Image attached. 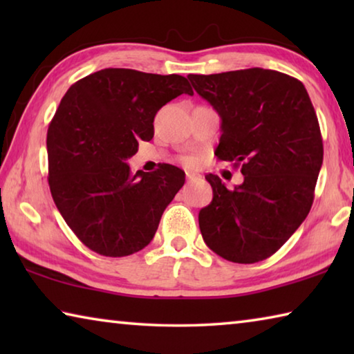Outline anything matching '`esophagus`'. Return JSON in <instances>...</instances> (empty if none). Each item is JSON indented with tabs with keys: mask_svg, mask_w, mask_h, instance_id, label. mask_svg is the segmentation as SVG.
Segmentation results:
<instances>
[{
	"mask_svg": "<svg viewBox=\"0 0 354 354\" xmlns=\"http://www.w3.org/2000/svg\"><path fill=\"white\" fill-rule=\"evenodd\" d=\"M185 178H187L189 181H192V179L198 178V173H195V171H187V173H185Z\"/></svg>",
	"mask_w": 354,
	"mask_h": 354,
	"instance_id": "esophagus-1",
	"label": "esophagus"
}]
</instances>
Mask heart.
I'll return each mask as SVG.
<instances>
[{
  "mask_svg": "<svg viewBox=\"0 0 354 354\" xmlns=\"http://www.w3.org/2000/svg\"><path fill=\"white\" fill-rule=\"evenodd\" d=\"M184 164L185 165H194L195 164V159L194 158H184Z\"/></svg>",
  "mask_w": 354,
  "mask_h": 354,
  "instance_id": "b5f03b06",
  "label": "heart"
}]
</instances>
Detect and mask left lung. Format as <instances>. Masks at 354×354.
<instances>
[{"instance_id": "obj_1", "label": "left lung", "mask_w": 354, "mask_h": 354, "mask_svg": "<svg viewBox=\"0 0 354 354\" xmlns=\"http://www.w3.org/2000/svg\"><path fill=\"white\" fill-rule=\"evenodd\" d=\"M187 77L221 118L215 156L241 165L243 175L232 190L217 175H206L214 196L198 214L201 236L226 261L267 259L289 241L313 206L323 162L314 106L303 82L274 70Z\"/></svg>"}]
</instances>
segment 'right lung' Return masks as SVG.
<instances>
[{"instance_id": "1", "label": "right lung", "mask_w": 354, "mask_h": 354, "mask_svg": "<svg viewBox=\"0 0 354 354\" xmlns=\"http://www.w3.org/2000/svg\"><path fill=\"white\" fill-rule=\"evenodd\" d=\"M194 95L179 75L104 68L71 86L46 134L48 184L76 237L109 257L153 241L185 173L162 164L133 175L127 160L154 136V117L179 95Z\"/></svg>"}]
</instances>
